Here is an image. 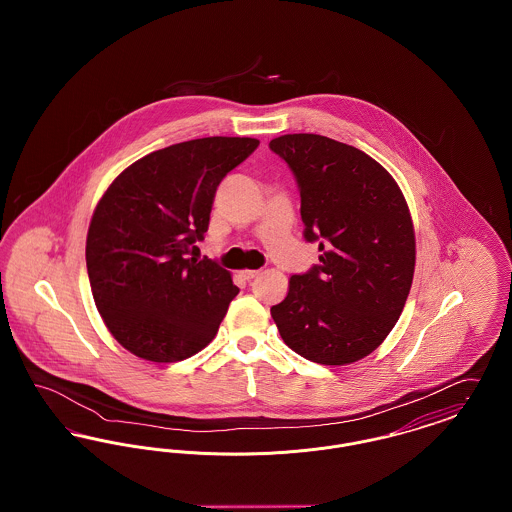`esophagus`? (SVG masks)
I'll use <instances>...</instances> for the list:
<instances>
[{
  "label": "esophagus",
  "instance_id": "obj_1",
  "mask_svg": "<svg viewBox=\"0 0 512 512\" xmlns=\"http://www.w3.org/2000/svg\"><path fill=\"white\" fill-rule=\"evenodd\" d=\"M259 274H261V270H251V268L242 270V276H244L245 280H253V278H257Z\"/></svg>",
  "mask_w": 512,
  "mask_h": 512
}]
</instances>
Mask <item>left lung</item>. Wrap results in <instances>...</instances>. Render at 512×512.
Returning <instances> with one entry per match:
<instances>
[{
  "label": "left lung",
  "mask_w": 512,
  "mask_h": 512,
  "mask_svg": "<svg viewBox=\"0 0 512 512\" xmlns=\"http://www.w3.org/2000/svg\"><path fill=\"white\" fill-rule=\"evenodd\" d=\"M292 169L317 267L293 274L270 309L284 343L318 365H351L388 338L413 284L416 242L405 195L365 151L318 134L270 140Z\"/></svg>",
  "instance_id": "left-lung-1"
}]
</instances>
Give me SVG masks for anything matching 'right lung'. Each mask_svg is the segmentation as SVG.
I'll return each mask as SVG.
<instances>
[{
	"label": "right lung",
	"instance_id": "add662e5",
	"mask_svg": "<svg viewBox=\"0 0 512 512\" xmlns=\"http://www.w3.org/2000/svg\"><path fill=\"white\" fill-rule=\"evenodd\" d=\"M259 146L211 136L157 149L109 184L94 209L86 267L113 338L151 363H176L207 347L238 295L232 274L195 261L220 180Z\"/></svg>",
	"mask_w": 512,
	"mask_h": 512
}]
</instances>
